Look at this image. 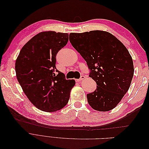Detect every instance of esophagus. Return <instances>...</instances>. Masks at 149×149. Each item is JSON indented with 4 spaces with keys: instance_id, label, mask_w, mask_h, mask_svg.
Masks as SVG:
<instances>
[{
    "instance_id": "obj_1",
    "label": "esophagus",
    "mask_w": 149,
    "mask_h": 149,
    "mask_svg": "<svg viewBox=\"0 0 149 149\" xmlns=\"http://www.w3.org/2000/svg\"><path fill=\"white\" fill-rule=\"evenodd\" d=\"M85 78V76H84V75H81V77H80V78L79 79H76V81L77 82H79V81H82L83 79H84Z\"/></svg>"
}]
</instances>
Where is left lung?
Segmentation results:
<instances>
[{
	"label": "left lung",
	"mask_w": 149,
	"mask_h": 149,
	"mask_svg": "<svg viewBox=\"0 0 149 149\" xmlns=\"http://www.w3.org/2000/svg\"><path fill=\"white\" fill-rule=\"evenodd\" d=\"M70 41L90 70L96 89L87 94L94 110L110 111L127 92L134 75L133 61L127 49L114 35L101 30L71 33Z\"/></svg>",
	"instance_id": "1"
}]
</instances>
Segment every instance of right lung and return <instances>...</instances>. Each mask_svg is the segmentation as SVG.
Wrapping results in <instances>:
<instances>
[{
	"label": "right lung",
	"instance_id": "right-lung-1",
	"mask_svg": "<svg viewBox=\"0 0 149 149\" xmlns=\"http://www.w3.org/2000/svg\"><path fill=\"white\" fill-rule=\"evenodd\" d=\"M68 33L41 32L22 47L15 62L18 81L38 109L55 112L68 102L74 79L67 80L56 68L58 52L68 42Z\"/></svg>",
	"mask_w": 149,
	"mask_h": 149
}]
</instances>
